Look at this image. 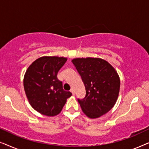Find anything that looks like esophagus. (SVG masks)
I'll list each match as a JSON object with an SVG mask.
<instances>
[{"instance_id":"esophagus-1","label":"esophagus","mask_w":149,"mask_h":149,"mask_svg":"<svg viewBox=\"0 0 149 149\" xmlns=\"http://www.w3.org/2000/svg\"><path fill=\"white\" fill-rule=\"evenodd\" d=\"M70 92L72 93V94L73 95H74V89H70Z\"/></svg>"}]
</instances>
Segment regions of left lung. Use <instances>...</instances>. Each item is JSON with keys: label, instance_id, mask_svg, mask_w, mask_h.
Listing matches in <instances>:
<instances>
[{"label": "left lung", "instance_id": "8db88e82", "mask_svg": "<svg viewBox=\"0 0 149 149\" xmlns=\"http://www.w3.org/2000/svg\"><path fill=\"white\" fill-rule=\"evenodd\" d=\"M72 62L81 75L86 95L78 99L87 117L96 119L113 109L120 90L117 70L107 61L99 58H77Z\"/></svg>", "mask_w": 149, "mask_h": 149}]
</instances>
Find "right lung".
Returning <instances> with one entry per match:
<instances>
[{"label": "right lung", "mask_w": 149, "mask_h": 149, "mask_svg": "<svg viewBox=\"0 0 149 149\" xmlns=\"http://www.w3.org/2000/svg\"><path fill=\"white\" fill-rule=\"evenodd\" d=\"M67 58L42 56L28 66L24 77V87L30 104L47 117L58 115L72 95L64 91L62 83L57 78L58 71Z\"/></svg>", "instance_id": "add662e5"}]
</instances>
